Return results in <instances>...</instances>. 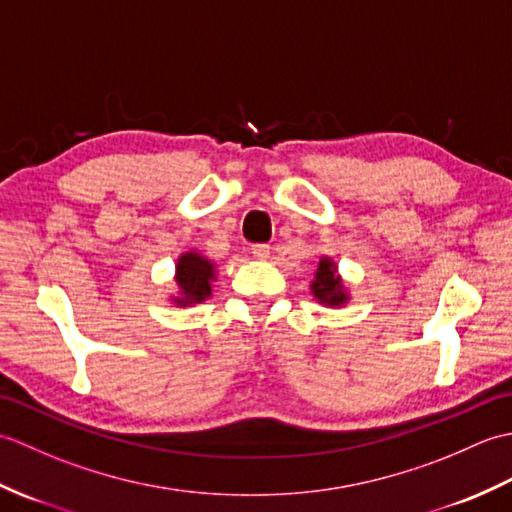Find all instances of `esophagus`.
<instances>
[{"mask_svg":"<svg viewBox=\"0 0 512 512\" xmlns=\"http://www.w3.org/2000/svg\"><path fill=\"white\" fill-rule=\"evenodd\" d=\"M253 257L262 259V262H264V259L270 257V246L268 244H255L253 246Z\"/></svg>","mask_w":512,"mask_h":512,"instance_id":"obj_1","label":"esophagus"}]
</instances>
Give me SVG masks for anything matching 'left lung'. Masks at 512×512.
I'll list each match as a JSON object with an SVG mask.
<instances>
[{
    "instance_id": "left-lung-1",
    "label": "left lung",
    "mask_w": 512,
    "mask_h": 512,
    "mask_svg": "<svg viewBox=\"0 0 512 512\" xmlns=\"http://www.w3.org/2000/svg\"><path fill=\"white\" fill-rule=\"evenodd\" d=\"M310 295L325 308H343L345 303H350V290H347L343 275L339 273V264L332 257H319L314 279L310 281Z\"/></svg>"
}]
</instances>
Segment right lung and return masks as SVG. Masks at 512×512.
I'll list each match as a JSON object with an SVG mask.
<instances>
[{
	"mask_svg": "<svg viewBox=\"0 0 512 512\" xmlns=\"http://www.w3.org/2000/svg\"><path fill=\"white\" fill-rule=\"evenodd\" d=\"M176 295H169V301L176 308H191L204 303L213 295V281H217V266L209 257L200 255L198 250H184L176 262Z\"/></svg>",
	"mask_w": 512,
	"mask_h": 512,
	"instance_id": "obj_1",
	"label": "right lung"
}]
</instances>
